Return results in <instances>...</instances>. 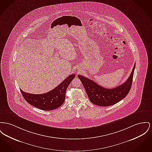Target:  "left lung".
<instances>
[{
  "instance_id": "left-lung-1",
  "label": "left lung",
  "mask_w": 152,
  "mask_h": 152,
  "mask_svg": "<svg viewBox=\"0 0 152 152\" xmlns=\"http://www.w3.org/2000/svg\"><path fill=\"white\" fill-rule=\"evenodd\" d=\"M135 64L128 79L117 87L108 89L102 87L96 83L83 76L78 75L89 100L94 104L107 107L114 105L125 98L132 87Z\"/></svg>"
}]
</instances>
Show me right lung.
I'll return each instance as SVG.
<instances>
[{"label":"right lung","mask_w":152,"mask_h":152,"mask_svg":"<svg viewBox=\"0 0 152 152\" xmlns=\"http://www.w3.org/2000/svg\"><path fill=\"white\" fill-rule=\"evenodd\" d=\"M75 76V74L69 75L55 88L43 94H31L20 90L23 98L30 104L42 110H53L63 104L66 89Z\"/></svg>","instance_id":"add662e5"}]
</instances>
